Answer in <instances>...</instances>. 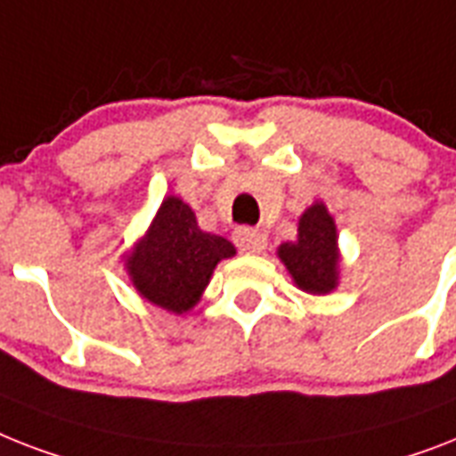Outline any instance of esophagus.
Here are the masks:
<instances>
[{
	"label": "esophagus",
	"mask_w": 456,
	"mask_h": 456,
	"mask_svg": "<svg viewBox=\"0 0 456 456\" xmlns=\"http://www.w3.org/2000/svg\"><path fill=\"white\" fill-rule=\"evenodd\" d=\"M236 246L243 250V253H262L266 248V234L260 229L253 227H240L236 229Z\"/></svg>",
	"instance_id": "obj_1"
}]
</instances>
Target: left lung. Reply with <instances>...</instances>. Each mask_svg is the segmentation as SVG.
I'll return each mask as SVG.
<instances>
[{"label":"left lung","instance_id":"1","mask_svg":"<svg viewBox=\"0 0 456 456\" xmlns=\"http://www.w3.org/2000/svg\"><path fill=\"white\" fill-rule=\"evenodd\" d=\"M292 283L306 295H328L339 286V234L323 201H314L297 220V239L276 248Z\"/></svg>","mask_w":456,"mask_h":456}]
</instances>
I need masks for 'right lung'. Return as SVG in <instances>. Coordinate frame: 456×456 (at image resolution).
Instances as JSON below:
<instances>
[{
  "instance_id": "obj_1",
  "label": "right lung",
  "mask_w": 456,
  "mask_h": 456,
  "mask_svg": "<svg viewBox=\"0 0 456 456\" xmlns=\"http://www.w3.org/2000/svg\"><path fill=\"white\" fill-rule=\"evenodd\" d=\"M234 255L232 240L203 232L190 203L170 194L124 253V269L140 297L180 316L199 305L216 266Z\"/></svg>"
}]
</instances>
